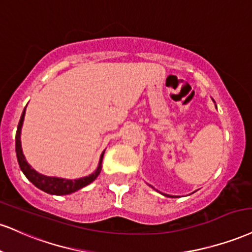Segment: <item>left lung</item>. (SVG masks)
Instances as JSON below:
<instances>
[{"mask_svg":"<svg viewBox=\"0 0 252 252\" xmlns=\"http://www.w3.org/2000/svg\"><path fill=\"white\" fill-rule=\"evenodd\" d=\"M151 187V186H150ZM153 188V189H155V188L154 187H151ZM156 190V189H155ZM156 191H158V190H156ZM162 195H164V196H166V197H172V198H174V197H177V196H171V195H168V193H162Z\"/></svg>","mask_w":252,"mask_h":252,"instance_id":"8db88e82","label":"left lung"}]
</instances>
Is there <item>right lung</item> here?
Here are the masks:
<instances>
[{"mask_svg": "<svg viewBox=\"0 0 252 252\" xmlns=\"http://www.w3.org/2000/svg\"><path fill=\"white\" fill-rule=\"evenodd\" d=\"M27 108V107H26ZM26 108H24L22 116L20 118L19 126H17V131H16V137H15V148H16V156H17V162L21 170L24 174L28 180L32 182L36 188H38L42 191L50 193V195H56V196H62V195H69L77 190L82 189V188L89 186L90 183H93L96 180L97 176L99 175L102 169V160L103 156H104V151L101 154L99 157L98 165H97L96 170L86 177L77 178V180H68V178H61V177H53V176H45L39 174L32 169L28 162H27L26 157L23 155L22 151V145H21V130H22L24 116H26Z\"/></svg>", "mask_w": 252, "mask_h": 252, "instance_id": "1", "label": "right lung"}]
</instances>
